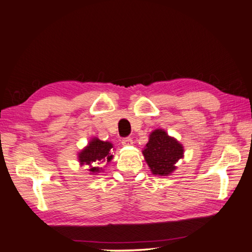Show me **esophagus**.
<instances>
[{"instance_id": "obj_1", "label": "esophagus", "mask_w": 252, "mask_h": 252, "mask_svg": "<svg viewBox=\"0 0 252 252\" xmlns=\"http://www.w3.org/2000/svg\"><path fill=\"white\" fill-rule=\"evenodd\" d=\"M121 143L123 146H130L133 144V140L131 139V137H125V139H122Z\"/></svg>"}]
</instances>
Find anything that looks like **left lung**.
<instances>
[{
	"mask_svg": "<svg viewBox=\"0 0 252 252\" xmlns=\"http://www.w3.org/2000/svg\"><path fill=\"white\" fill-rule=\"evenodd\" d=\"M142 153L153 175L169 176L177 168L176 162L184 157V146L166 131L157 129L150 134Z\"/></svg>",
	"mask_w": 252,
	"mask_h": 252,
	"instance_id": "left-lung-1",
	"label": "left lung"
}]
</instances>
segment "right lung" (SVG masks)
<instances>
[{"label": "right lung", "mask_w": 252, "mask_h": 252, "mask_svg": "<svg viewBox=\"0 0 252 252\" xmlns=\"http://www.w3.org/2000/svg\"><path fill=\"white\" fill-rule=\"evenodd\" d=\"M113 145L110 142H103L99 139L91 140L86 147H84L78 154V160L81 165L90 166L91 174L96 175L102 170V166L109 164L112 159L111 151Z\"/></svg>", "instance_id": "right-lung-1"}]
</instances>
